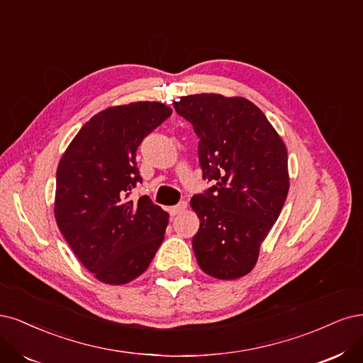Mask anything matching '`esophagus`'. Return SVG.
<instances>
[{"label":"esophagus","instance_id":"obj_1","mask_svg":"<svg viewBox=\"0 0 363 363\" xmlns=\"http://www.w3.org/2000/svg\"><path fill=\"white\" fill-rule=\"evenodd\" d=\"M186 209V202H179L178 205H174L170 208V216H179Z\"/></svg>","mask_w":363,"mask_h":363}]
</instances>
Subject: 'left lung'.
<instances>
[{"instance_id": "1", "label": "left lung", "mask_w": 363, "mask_h": 363, "mask_svg": "<svg viewBox=\"0 0 363 363\" xmlns=\"http://www.w3.org/2000/svg\"><path fill=\"white\" fill-rule=\"evenodd\" d=\"M173 107L193 125L202 177L214 182L190 202L201 220L193 237L197 264L217 279L241 277L258 261L286 201V147L244 98L201 93L173 101Z\"/></svg>"}]
</instances>
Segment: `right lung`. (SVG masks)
<instances>
[{"instance_id": "right-lung-1", "label": "right lung", "mask_w": 363, "mask_h": 363, "mask_svg": "<svg viewBox=\"0 0 363 363\" xmlns=\"http://www.w3.org/2000/svg\"><path fill=\"white\" fill-rule=\"evenodd\" d=\"M172 114L161 102H134L98 113L58 162L55 218L67 244L101 282H131L164 240L169 214L149 196L130 199L142 177L137 149Z\"/></svg>"}]
</instances>
